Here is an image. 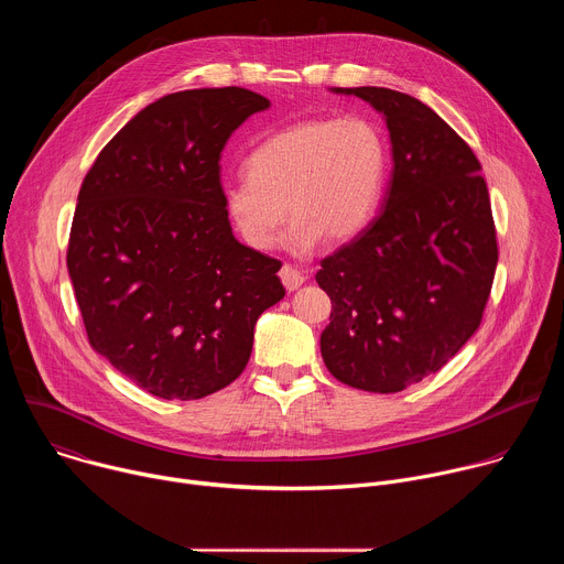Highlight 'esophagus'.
<instances>
[{"mask_svg": "<svg viewBox=\"0 0 564 564\" xmlns=\"http://www.w3.org/2000/svg\"><path fill=\"white\" fill-rule=\"evenodd\" d=\"M279 276H281V281H283V285H285L288 292L299 290V288L305 283V279H307L305 272H301V270H296V268H292V265H283L281 272H279Z\"/></svg>", "mask_w": 564, "mask_h": 564, "instance_id": "1", "label": "esophagus"}]
</instances>
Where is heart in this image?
<instances>
[{"label":"heart","instance_id":"obj_1","mask_svg":"<svg viewBox=\"0 0 564 564\" xmlns=\"http://www.w3.org/2000/svg\"><path fill=\"white\" fill-rule=\"evenodd\" d=\"M248 174L223 189L225 212L254 250H272L288 220L285 246L312 252L321 240L344 243L375 216L388 147L377 124L364 118H312L294 122L252 149Z\"/></svg>","mask_w":564,"mask_h":564}]
</instances>
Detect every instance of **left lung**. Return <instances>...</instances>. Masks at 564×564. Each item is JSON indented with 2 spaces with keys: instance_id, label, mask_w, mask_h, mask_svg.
I'll return each instance as SVG.
<instances>
[{
  "instance_id": "left-lung-1",
  "label": "left lung",
  "mask_w": 564,
  "mask_h": 564,
  "mask_svg": "<svg viewBox=\"0 0 564 564\" xmlns=\"http://www.w3.org/2000/svg\"><path fill=\"white\" fill-rule=\"evenodd\" d=\"M333 91L383 113L392 174L381 212L316 272L333 301L321 357L352 388L399 392L437 372L479 328L498 265L489 189L473 149L417 98Z\"/></svg>"
}]
</instances>
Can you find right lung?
Segmentation results:
<instances>
[{
	"mask_svg": "<svg viewBox=\"0 0 564 564\" xmlns=\"http://www.w3.org/2000/svg\"><path fill=\"white\" fill-rule=\"evenodd\" d=\"M270 100L170 94L100 151L77 194L66 265L89 344L142 390L200 399L246 370L281 261L240 246L220 185L229 135Z\"/></svg>",
	"mask_w": 564,
	"mask_h": 564,
	"instance_id": "obj_1",
	"label": "right lung"
}]
</instances>
